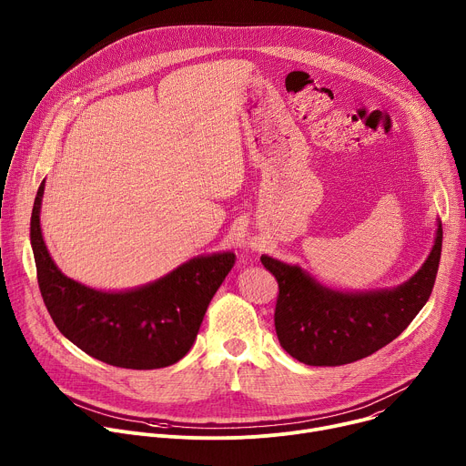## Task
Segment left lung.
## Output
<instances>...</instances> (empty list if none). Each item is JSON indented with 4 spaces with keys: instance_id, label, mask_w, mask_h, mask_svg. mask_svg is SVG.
I'll use <instances>...</instances> for the list:
<instances>
[{
    "instance_id": "obj_1",
    "label": "left lung",
    "mask_w": 466,
    "mask_h": 466,
    "mask_svg": "<svg viewBox=\"0 0 466 466\" xmlns=\"http://www.w3.org/2000/svg\"><path fill=\"white\" fill-rule=\"evenodd\" d=\"M442 227L422 268L389 289L341 291L319 284L299 265L261 254L279 282L275 328L282 349L300 363L338 367L358 361L396 339L428 302L441 259Z\"/></svg>"
}]
</instances>
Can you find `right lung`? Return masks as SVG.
I'll list each match as a JSON object with an SVG mask.
<instances>
[{"label":"right lung","instance_id":"add662e5","mask_svg":"<svg viewBox=\"0 0 466 466\" xmlns=\"http://www.w3.org/2000/svg\"><path fill=\"white\" fill-rule=\"evenodd\" d=\"M46 180L31 216V247L44 304L60 329L88 356L123 369H162L182 360L207 308L232 269V250L195 256L166 277L125 291H103L66 277L51 259L40 227Z\"/></svg>","mask_w":466,"mask_h":466}]
</instances>
